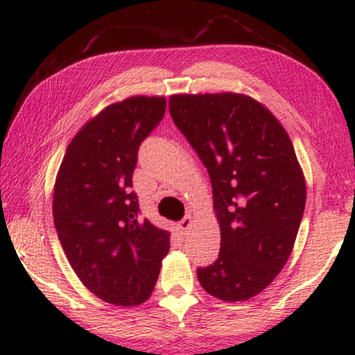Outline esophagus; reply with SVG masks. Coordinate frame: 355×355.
<instances>
[{
    "label": "esophagus",
    "instance_id": "esophagus-1",
    "mask_svg": "<svg viewBox=\"0 0 355 355\" xmlns=\"http://www.w3.org/2000/svg\"><path fill=\"white\" fill-rule=\"evenodd\" d=\"M191 226H192V216L191 215H186L181 221L178 223V230L181 231L182 234H186V232L191 230Z\"/></svg>",
    "mask_w": 355,
    "mask_h": 355
}]
</instances>
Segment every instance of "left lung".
Instances as JSON below:
<instances>
[{
  "label": "left lung",
  "mask_w": 355,
  "mask_h": 355,
  "mask_svg": "<svg viewBox=\"0 0 355 355\" xmlns=\"http://www.w3.org/2000/svg\"><path fill=\"white\" fill-rule=\"evenodd\" d=\"M169 111L208 169L221 232L220 257L197 278L213 297L249 300L283 270L304 215L307 187L293 142L245 94H174Z\"/></svg>",
  "instance_id": "left-lung-1"
}]
</instances>
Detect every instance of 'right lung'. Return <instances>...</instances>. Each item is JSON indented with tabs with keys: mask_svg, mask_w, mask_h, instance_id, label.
Masks as SVG:
<instances>
[{
	"mask_svg": "<svg viewBox=\"0 0 355 355\" xmlns=\"http://www.w3.org/2000/svg\"><path fill=\"white\" fill-rule=\"evenodd\" d=\"M166 110L164 96L134 95L82 125L58 169L55 227L69 263L90 293L134 307L147 300L171 232L139 216L132 173L142 140Z\"/></svg>",
	"mask_w": 355,
	"mask_h": 355,
	"instance_id": "obj_1",
	"label": "right lung"
}]
</instances>
